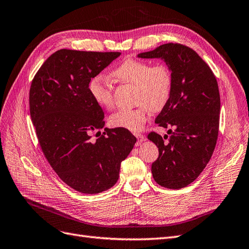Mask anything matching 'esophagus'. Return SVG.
Returning a JSON list of instances; mask_svg holds the SVG:
<instances>
[{
	"mask_svg": "<svg viewBox=\"0 0 249 249\" xmlns=\"http://www.w3.org/2000/svg\"><path fill=\"white\" fill-rule=\"evenodd\" d=\"M134 135L135 137L137 138V145H139L142 141H144V135H142L140 133H135Z\"/></svg>",
	"mask_w": 249,
	"mask_h": 249,
	"instance_id": "1",
	"label": "esophagus"
}]
</instances>
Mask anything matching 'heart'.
I'll return each mask as SVG.
<instances>
[{"mask_svg": "<svg viewBox=\"0 0 249 249\" xmlns=\"http://www.w3.org/2000/svg\"><path fill=\"white\" fill-rule=\"evenodd\" d=\"M117 80L134 85L133 109L119 110L110 117V124L131 132H138L147 122L150 111H160L167 104L172 92L173 78L170 67L163 62L150 65L145 60L126 58L111 71ZM88 91L102 108L111 109L114 105L113 87L102 74L91 78Z\"/></svg>", "mask_w": 249, "mask_h": 249, "instance_id": "1", "label": "heart"}]
</instances>
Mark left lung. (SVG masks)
Wrapping results in <instances>:
<instances>
[{
    "mask_svg": "<svg viewBox=\"0 0 249 249\" xmlns=\"http://www.w3.org/2000/svg\"><path fill=\"white\" fill-rule=\"evenodd\" d=\"M138 57L162 58L172 72L171 95L156 118L158 125L169 127L170 136L162 138L153 131L147 138L159 148L152 164L155 180L165 188L180 189L197 178L215 149L220 113L217 80L197 53L184 44H162Z\"/></svg>",
    "mask_w": 249,
    "mask_h": 249,
    "instance_id": "left-lung-1",
    "label": "left lung"
}]
</instances>
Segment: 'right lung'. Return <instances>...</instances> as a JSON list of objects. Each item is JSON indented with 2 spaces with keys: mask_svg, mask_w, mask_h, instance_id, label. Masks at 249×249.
Masks as SVG:
<instances>
[{
  "mask_svg": "<svg viewBox=\"0 0 249 249\" xmlns=\"http://www.w3.org/2000/svg\"><path fill=\"white\" fill-rule=\"evenodd\" d=\"M118 52L62 49L52 54L34 76L30 115L41 150L58 177L72 189L96 194L114 186L120 164L136 137L127 130L103 129L104 112L90 96L88 83Z\"/></svg>",
  "mask_w": 249,
  "mask_h": 249,
  "instance_id": "add662e5",
  "label": "right lung"
}]
</instances>
